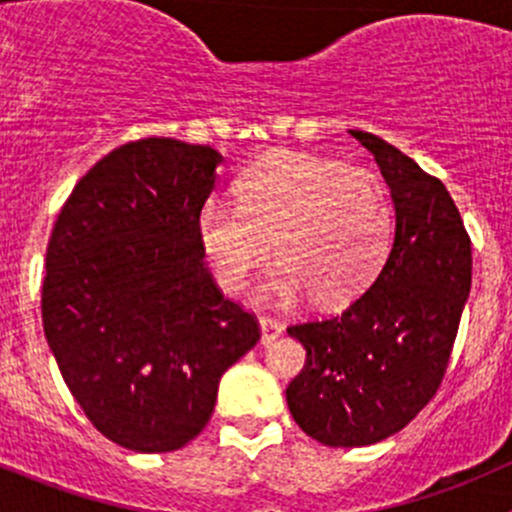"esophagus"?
Masks as SVG:
<instances>
[{"instance_id":"1","label":"esophagus","mask_w":512,"mask_h":512,"mask_svg":"<svg viewBox=\"0 0 512 512\" xmlns=\"http://www.w3.org/2000/svg\"><path fill=\"white\" fill-rule=\"evenodd\" d=\"M260 329H262V344H265V347H270V344L275 342V339H280L282 334V324L272 317H260Z\"/></svg>"}]
</instances>
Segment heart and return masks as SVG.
<instances>
[{"instance_id": "b5f03b06", "label": "heart", "mask_w": 512, "mask_h": 512, "mask_svg": "<svg viewBox=\"0 0 512 512\" xmlns=\"http://www.w3.org/2000/svg\"><path fill=\"white\" fill-rule=\"evenodd\" d=\"M198 242L218 285L240 294L272 255L260 302L322 304L352 299L384 265L394 240V205L379 175L307 153H272L237 178L235 205L200 208Z\"/></svg>"}]
</instances>
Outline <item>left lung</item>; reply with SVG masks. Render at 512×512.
Listing matches in <instances>:
<instances>
[{"label": "left lung", "mask_w": 512, "mask_h": 512, "mask_svg": "<svg viewBox=\"0 0 512 512\" xmlns=\"http://www.w3.org/2000/svg\"><path fill=\"white\" fill-rule=\"evenodd\" d=\"M394 200V242L364 294L342 314L294 324L307 364L287 386L294 421L314 441L359 448L399 433L446 374L471 292V237L446 185L364 131Z\"/></svg>", "instance_id": "8db88e82"}]
</instances>
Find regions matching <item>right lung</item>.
I'll list each match as a JSON object with an SVG mask.
<instances>
[{
    "label": "right lung",
    "mask_w": 512,
    "mask_h": 512,
    "mask_svg": "<svg viewBox=\"0 0 512 512\" xmlns=\"http://www.w3.org/2000/svg\"><path fill=\"white\" fill-rule=\"evenodd\" d=\"M215 148L143 138L71 190L46 247L41 319L86 418L136 453L178 451L213 416L220 376L260 342L198 242Z\"/></svg>",
    "instance_id": "1"
}]
</instances>
